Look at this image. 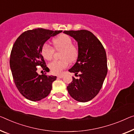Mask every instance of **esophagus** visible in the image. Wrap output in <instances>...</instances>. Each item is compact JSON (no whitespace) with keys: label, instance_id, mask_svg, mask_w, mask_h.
<instances>
[{"label":"esophagus","instance_id":"34e87169","mask_svg":"<svg viewBox=\"0 0 134 134\" xmlns=\"http://www.w3.org/2000/svg\"><path fill=\"white\" fill-rule=\"evenodd\" d=\"M63 75H57V77L59 78V79H62V78H63Z\"/></svg>","mask_w":134,"mask_h":134}]
</instances>
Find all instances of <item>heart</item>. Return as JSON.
<instances>
[{
    "instance_id": "heart-1",
    "label": "heart",
    "mask_w": 134,
    "mask_h": 134,
    "mask_svg": "<svg viewBox=\"0 0 134 134\" xmlns=\"http://www.w3.org/2000/svg\"><path fill=\"white\" fill-rule=\"evenodd\" d=\"M54 47L57 51L62 50L60 54L61 60H55L48 65L51 72L59 74L63 69L66 68L71 63L77 60L79 57V49L77 47L72 44V40L71 37L66 34H61L53 40ZM55 49L53 47L45 43L41 48V54L43 57L47 60L53 58Z\"/></svg>"
}]
</instances>
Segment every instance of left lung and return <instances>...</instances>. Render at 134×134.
Listing matches in <instances>:
<instances>
[{"instance_id":"left-lung-1","label":"left lung","mask_w":134,"mask_h":134,"mask_svg":"<svg viewBox=\"0 0 134 134\" xmlns=\"http://www.w3.org/2000/svg\"><path fill=\"white\" fill-rule=\"evenodd\" d=\"M63 33L78 42L79 57L69 71L78 73L79 79L72 77V81L67 86L69 94L77 101L92 100L101 89L107 74L106 52L101 42L91 32L86 30H66Z\"/></svg>"}]
</instances>
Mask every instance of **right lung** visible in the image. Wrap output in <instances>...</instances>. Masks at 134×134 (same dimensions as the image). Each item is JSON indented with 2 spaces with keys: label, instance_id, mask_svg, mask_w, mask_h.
<instances>
[{
  "label": "right lung",
  "instance_id": "obj_1",
  "mask_svg": "<svg viewBox=\"0 0 134 134\" xmlns=\"http://www.w3.org/2000/svg\"><path fill=\"white\" fill-rule=\"evenodd\" d=\"M62 32L35 29L23 33L14 42L9 60L12 77L18 91L29 100L38 101L50 93L56 77L46 73L39 75L37 67H42L45 72L50 71L41 54V48L50 37Z\"/></svg>",
  "mask_w": 134,
  "mask_h": 134
}]
</instances>
